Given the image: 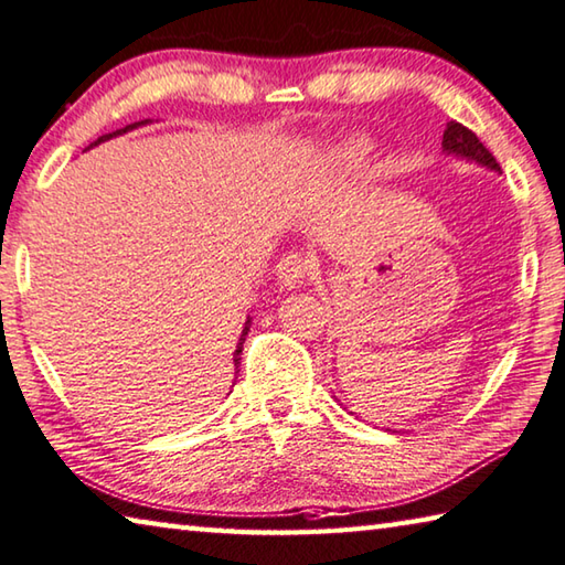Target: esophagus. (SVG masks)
<instances>
[{"label":"esophagus","mask_w":565,"mask_h":565,"mask_svg":"<svg viewBox=\"0 0 565 565\" xmlns=\"http://www.w3.org/2000/svg\"><path fill=\"white\" fill-rule=\"evenodd\" d=\"M275 273H277V282H280V288L292 290V288H298L305 277L310 275V263L305 260L302 255L290 253V255H285L280 263H277Z\"/></svg>","instance_id":"1"}]
</instances>
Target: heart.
I'll return each instance as SVG.
<instances>
[{"instance_id": "obj_1", "label": "heart", "mask_w": 565, "mask_h": 565, "mask_svg": "<svg viewBox=\"0 0 565 565\" xmlns=\"http://www.w3.org/2000/svg\"><path fill=\"white\" fill-rule=\"evenodd\" d=\"M367 151H370V146L364 141H350L340 148H334L332 158H330L332 168L334 171H348V168L360 166L364 161V156H367Z\"/></svg>"}]
</instances>
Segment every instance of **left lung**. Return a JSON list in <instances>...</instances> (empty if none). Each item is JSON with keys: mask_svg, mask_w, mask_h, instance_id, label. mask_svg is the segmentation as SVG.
Wrapping results in <instances>:
<instances>
[{"mask_svg": "<svg viewBox=\"0 0 565 565\" xmlns=\"http://www.w3.org/2000/svg\"><path fill=\"white\" fill-rule=\"evenodd\" d=\"M441 148H444V153H447V156H457V158H463V161L479 163L483 168H489V171L501 173V166L497 163V158H493L489 153V148L479 141L477 134L469 131L467 126H461L457 121L447 124Z\"/></svg>", "mask_w": 565, "mask_h": 565, "instance_id": "obj_1", "label": "left lung"}]
</instances>
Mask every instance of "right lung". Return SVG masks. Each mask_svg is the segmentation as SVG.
<instances>
[{
	"label": "right lung",
	"mask_w": 565,
	"mask_h": 565,
	"mask_svg": "<svg viewBox=\"0 0 565 565\" xmlns=\"http://www.w3.org/2000/svg\"><path fill=\"white\" fill-rule=\"evenodd\" d=\"M148 124V118L146 121H138V124H128V126H124V128H118V131H114V134H104V136H98L96 141L92 143V146H98V143H104V141H108V138H114V136H121V134H126V131H134V128H138V126H146ZM88 146V148H92ZM250 315H247V320H245V328H243V334H241V340H237V348H235V352H233V364H235V374L241 372L237 367H241V352H243V342H245V334L250 332Z\"/></svg>",
	"instance_id": "1"
}]
</instances>
